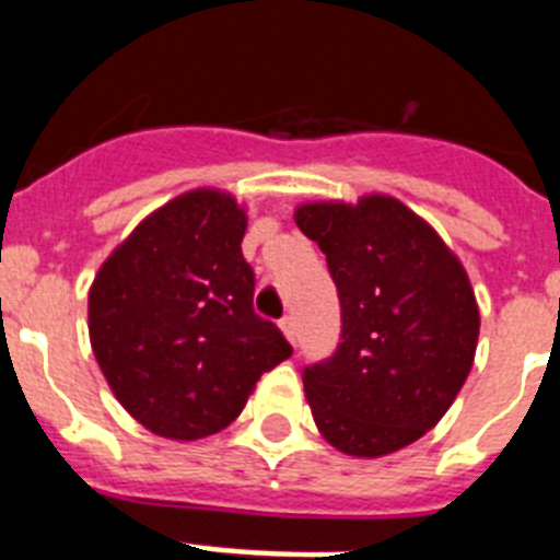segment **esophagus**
I'll return each instance as SVG.
<instances>
[{"mask_svg": "<svg viewBox=\"0 0 560 560\" xmlns=\"http://www.w3.org/2000/svg\"><path fill=\"white\" fill-rule=\"evenodd\" d=\"M280 328H283V334H285V339L291 341V345H296V336H300V328H296V319L294 316H283V319H280Z\"/></svg>", "mask_w": 560, "mask_h": 560, "instance_id": "34e87169", "label": "esophagus"}]
</instances>
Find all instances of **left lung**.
Segmentation results:
<instances>
[{
    "label": "left lung",
    "instance_id": "left-lung-1",
    "mask_svg": "<svg viewBox=\"0 0 560 560\" xmlns=\"http://www.w3.org/2000/svg\"><path fill=\"white\" fill-rule=\"evenodd\" d=\"M294 219L323 249L341 308L334 355L303 368L316 427L353 457L398 452L446 415L471 373L479 311L468 275L389 196L305 205Z\"/></svg>",
    "mask_w": 560,
    "mask_h": 560
}]
</instances>
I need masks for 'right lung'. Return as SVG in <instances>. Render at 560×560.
Instances as JSON below:
<instances>
[{
    "label": "right lung",
    "instance_id": "right-lung-1",
    "mask_svg": "<svg viewBox=\"0 0 560 560\" xmlns=\"http://www.w3.org/2000/svg\"><path fill=\"white\" fill-rule=\"evenodd\" d=\"M244 210L192 190L151 212L89 291V336L108 387L153 434L199 440L241 415L260 375L291 355L252 308Z\"/></svg>",
    "mask_w": 560,
    "mask_h": 560
}]
</instances>
